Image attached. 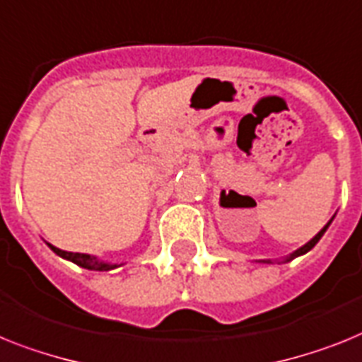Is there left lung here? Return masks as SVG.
<instances>
[{"label": "left lung", "instance_id": "1", "mask_svg": "<svg viewBox=\"0 0 362 362\" xmlns=\"http://www.w3.org/2000/svg\"><path fill=\"white\" fill-rule=\"evenodd\" d=\"M333 218H335V215H333V217H331L329 221H327L326 226L322 228L320 232H318L317 235H315V238L311 239V241L305 243V245H303V247H300L298 250H294L293 254H289V256H285V257H281V259H276V261H278V263H287V261H293L294 257H300V256H303V254H308V252L311 250V248L315 247V245H317L318 241H320L322 235H324V233H326V230H327V228H329V224L333 223ZM257 263H267V265H269V263H274V261H272V259H259V261H257Z\"/></svg>", "mask_w": 362, "mask_h": 362}]
</instances>
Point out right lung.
<instances>
[{
	"instance_id": "obj_1",
	"label": "right lung",
	"mask_w": 362,
	"mask_h": 362,
	"mask_svg": "<svg viewBox=\"0 0 362 362\" xmlns=\"http://www.w3.org/2000/svg\"><path fill=\"white\" fill-rule=\"evenodd\" d=\"M47 247H49L51 250L57 254V256L62 257V259L71 261V263H75V265L83 267V269H88V270H114V269H117V267L123 265V263H110V261H103V259H99L97 256H92V254H81V252L60 250V248L53 247L51 243H47Z\"/></svg>"
}]
</instances>
